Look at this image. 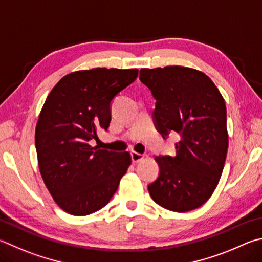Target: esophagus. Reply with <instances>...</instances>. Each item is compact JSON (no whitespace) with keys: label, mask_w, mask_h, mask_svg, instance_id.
I'll use <instances>...</instances> for the list:
<instances>
[{"label":"esophagus","mask_w":262,"mask_h":262,"mask_svg":"<svg viewBox=\"0 0 262 262\" xmlns=\"http://www.w3.org/2000/svg\"><path fill=\"white\" fill-rule=\"evenodd\" d=\"M130 158H132L133 163H139V161L143 159V155L137 154V152H135V151H132L130 152Z\"/></svg>","instance_id":"34e87169"}]
</instances>
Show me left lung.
I'll use <instances>...</instances> for the list:
<instances>
[{
  "label": "left lung",
  "mask_w": 262,
  "mask_h": 262,
  "mask_svg": "<svg viewBox=\"0 0 262 262\" xmlns=\"http://www.w3.org/2000/svg\"><path fill=\"white\" fill-rule=\"evenodd\" d=\"M140 80L156 99L157 130L164 140L174 132L180 137L177 156L156 157L159 175L147 185L150 196L169 211H192L212 196L225 166V99L206 74L183 66L142 69Z\"/></svg>",
  "instance_id": "left-lung-1"
}]
</instances>
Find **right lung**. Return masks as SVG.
<instances>
[{"label": "right lung", "mask_w": 262, "mask_h": 262, "mask_svg": "<svg viewBox=\"0 0 262 262\" xmlns=\"http://www.w3.org/2000/svg\"><path fill=\"white\" fill-rule=\"evenodd\" d=\"M137 75V69L77 71L46 99L35 129L39 168L55 202L72 215L105 206L130 165L128 152L97 149L89 141L107 132L112 101Z\"/></svg>", "instance_id": "obj_1"}]
</instances>
